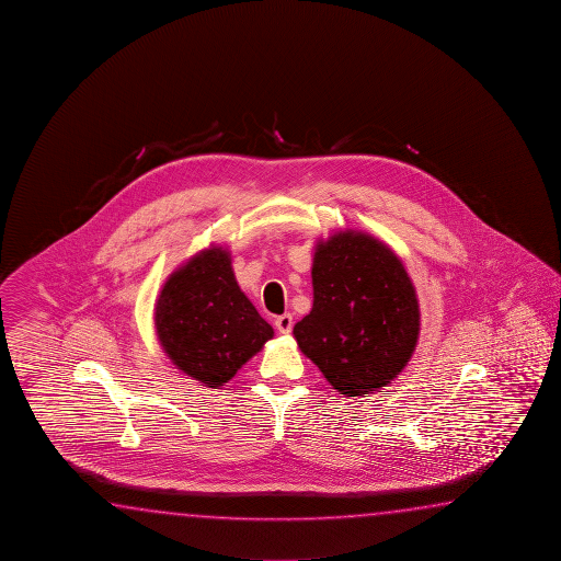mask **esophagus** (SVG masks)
Returning a JSON list of instances; mask_svg holds the SVG:
<instances>
[{"mask_svg": "<svg viewBox=\"0 0 561 561\" xmlns=\"http://www.w3.org/2000/svg\"><path fill=\"white\" fill-rule=\"evenodd\" d=\"M293 316L290 313H283V316H278L275 320L276 330L280 333H290L293 332Z\"/></svg>", "mask_w": 561, "mask_h": 561, "instance_id": "obj_1", "label": "esophagus"}]
</instances>
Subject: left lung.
<instances>
[{"label": "left lung", "instance_id": "obj_1", "mask_svg": "<svg viewBox=\"0 0 561 561\" xmlns=\"http://www.w3.org/2000/svg\"><path fill=\"white\" fill-rule=\"evenodd\" d=\"M313 305L296 323L300 352L345 397L389 387L420 337V302L407 266L379 238L342 229L318 239Z\"/></svg>", "mask_w": 561, "mask_h": 561}]
</instances>
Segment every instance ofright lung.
Listing matches in <instances>:
<instances>
[{
	"mask_svg": "<svg viewBox=\"0 0 561 561\" xmlns=\"http://www.w3.org/2000/svg\"><path fill=\"white\" fill-rule=\"evenodd\" d=\"M152 316L164 355L208 389L233 379L275 335L239 288L231 251L218 243L199 249L172 271Z\"/></svg>",
	"mask_w": 561,
	"mask_h": 561,
	"instance_id": "1",
	"label": "right lung"
}]
</instances>
